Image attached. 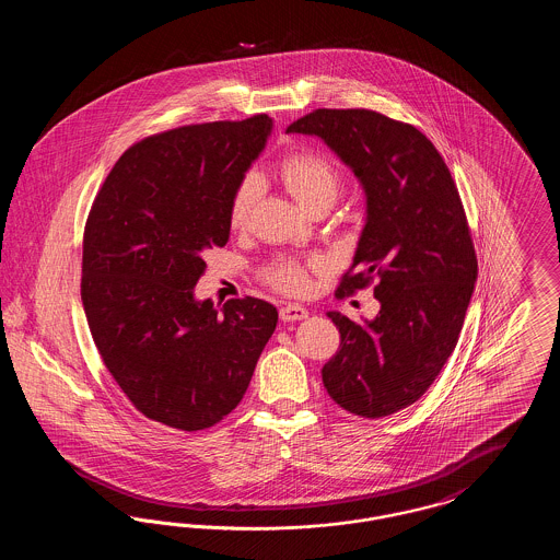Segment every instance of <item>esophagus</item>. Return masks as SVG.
<instances>
[{
  "label": "esophagus",
  "mask_w": 560,
  "mask_h": 560,
  "mask_svg": "<svg viewBox=\"0 0 560 560\" xmlns=\"http://www.w3.org/2000/svg\"><path fill=\"white\" fill-rule=\"evenodd\" d=\"M279 317H281L283 323H293V320L306 319L308 311L304 306H300V304H285V306H281Z\"/></svg>",
  "instance_id": "obj_1"
}]
</instances>
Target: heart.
Instances as JSON below:
<instances>
[{
  "mask_svg": "<svg viewBox=\"0 0 560 560\" xmlns=\"http://www.w3.org/2000/svg\"><path fill=\"white\" fill-rule=\"evenodd\" d=\"M279 176L285 187L290 188L293 197L306 208H315L320 201H334L340 188V174L336 165L325 155L313 151H295L279 163ZM260 195V178L256 174H245L240 185L231 195L229 203V222L240 229L256 206ZM315 267H320L323 260H315ZM268 283L285 293H302L308 285L306 268L290 258L275 260L265 272Z\"/></svg>",
  "mask_w": 560,
  "mask_h": 560,
  "instance_id": "1",
  "label": "heart"
}]
</instances>
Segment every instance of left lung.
Here are the masks:
<instances>
[{
    "label": "left lung",
    "instance_id": "8db88e82",
    "mask_svg": "<svg viewBox=\"0 0 560 560\" xmlns=\"http://www.w3.org/2000/svg\"><path fill=\"white\" fill-rule=\"evenodd\" d=\"M319 136L365 190L368 218L338 295L375 281V319L331 311L340 348L329 397L361 418L420 399L452 357L477 281V254L450 167L418 128L368 108H317L288 128Z\"/></svg>",
    "mask_w": 560,
    "mask_h": 560
}]
</instances>
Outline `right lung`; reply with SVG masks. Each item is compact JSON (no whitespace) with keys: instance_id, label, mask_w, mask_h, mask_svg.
<instances>
[{"instance_id":"1","label":"right lung","mask_w":560,"mask_h":560,"mask_svg":"<svg viewBox=\"0 0 560 560\" xmlns=\"http://www.w3.org/2000/svg\"><path fill=\"white\" fill-rule=\"evenodd\" d=\"M272 128L268 115L183 126L130 147L83 231L81 302L108 373L149 420L218 424L243 399L277 327L258 298L195 300L203 252L226 245L229 203Z\"/></svg>"}]
</instances>
